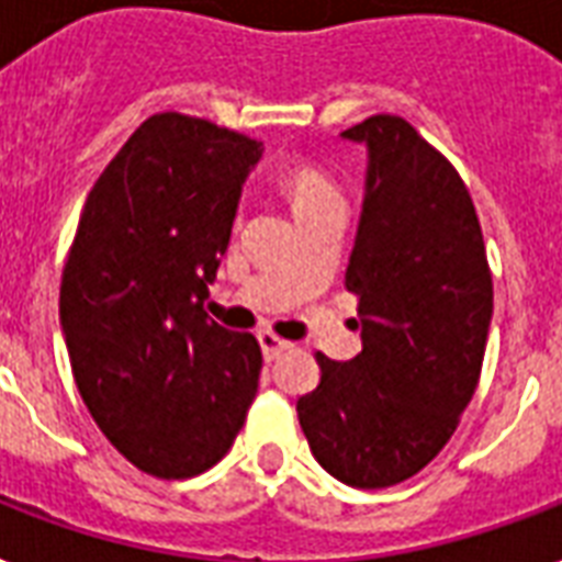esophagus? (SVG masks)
Here are the masks:
<instances>
[{
    "instance_id": "34e87169",
    "label": "esophagus",
    "mask_w": 562,
    "mask_h": 562,
    "mask_svg": "<svg viewBox=\"0 0 562 562\" xmlns=\"http://www.w3.org/2000/svg\"><path fill=\"white\" fill-rule=\"evenodd\" d=\"M258 342H260V351H263V358H267V360L278 358L281 351L290 349V342L281 340V337H276V334H269V330L258 334Z\"/></svg>"
}]
</instances>
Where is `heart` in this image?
I'll return each mask as SVG.
<instances>
[{
  "label": "heart",
  "instance_id": "heart-1",
  "mask_svg": "<svg viewBox=\"0 0 562 562\" xmlns=\"http://www.w3.org/2000/svg\"><path fill=\"white\" fill-rule=\"evenodd\" d=\"M278 187L284 190L295 220L304 213L319 211L325 204L342 202L337 187L330 184V178L307 160H286L284 167L278 169Z\"/></svg>",
  "mask_w": 562,
  "mask_h": 562
}]
</instances>
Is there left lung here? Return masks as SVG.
<instances>
[{
  "label": "left lung",
  "mask_w": 562,
  "mask_h": 562,
  "mask_svg": "<svg viewBox=\"0 0 562 562\" xmlns=\"http://www.w3.org/2000/svg\"><path fill=\"white\" fill-rule=\"evenodd\" d=\"M340 137L369 158L346 267L363 349L349 363L316 355L319 386L295 411L328 475L384 490L428 467L472 402L493 278L467 184L411 123L378 114Z\"/></svg>",
  "instance_id": "8db88e82"
}]
</instances>
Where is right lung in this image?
<instances>
[{"mask_svg":"<svg viewBox=\"0 0 562 562\" xmlns=\"http://www.w3.org/2000/svg\"><path fill=\"white\" fill-rule=\"evenodd\" d=\"M258 140L155 114L87 195L60 281V330L87 411L155 477L225 458L258 393L251 334L204 313Z\"/></svg>","mask_w":562,"mask_h":562,"instance_id":"add662e5","label":"right lung"}]
</instances>
